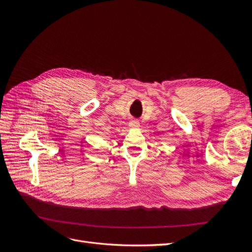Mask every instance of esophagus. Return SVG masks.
I'll use <instances>...</instances> for the list:
<instances>
[{
	"label": "esophagus",
	"mask_w": 252,
	"mask_h": 252,
	"mask_svg": "<svg viewBox=\"0 0 252 252\" xmlns=\"http://www.w3.org/2000/svg\"><path fill=\"white\" fill-rule=\"evenodd\" d=\"M140 127V122L139 121H136V120H132L130 123H129V128H131V129H136V128H139Z\"/></svg>",
	"instance_id": "esophagus-1"
}]
</instances>
